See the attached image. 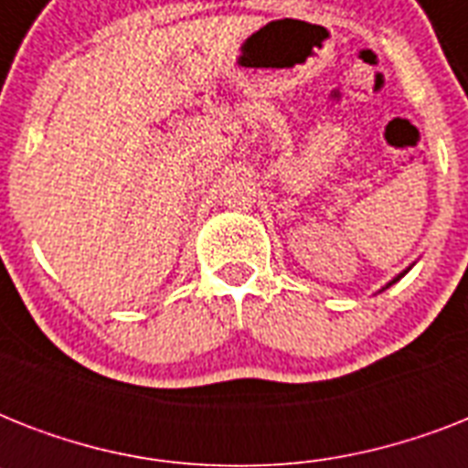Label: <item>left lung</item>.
<instances>
[{
  "label": "left lung",
  "instance_id": "1",
  "mask_svg": "<svg viewBox=\"0 0 468 468\" xmlns=\"http://www.w3.org/2000/svg\"><path fill=\"white\" fill-rule=\"evenodd\" d=\"M403 274H406V271H403ZM403 274H400V277H403ZM400 277H399V279H400ZM399 279H393V282H399ZM393 282H391V284H393Z\"/></svg>",
  "mask_w": 468,
  "mask_h": 468
}]
</instances>
